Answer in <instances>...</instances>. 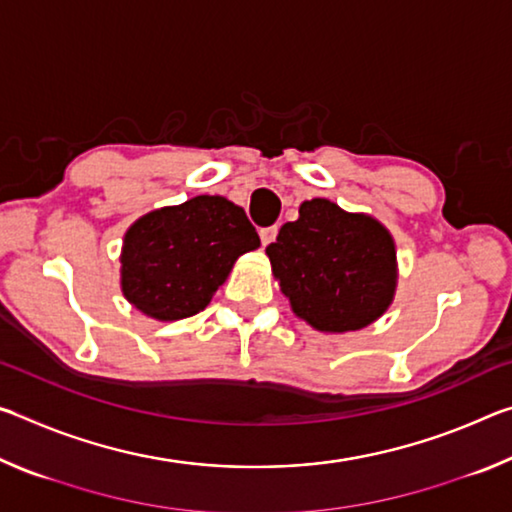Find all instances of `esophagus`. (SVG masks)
<instances>
[{
    "mask_svg": "<svg viewBox=\"0 0 512 512\" xmlns=\"http://www.w3.org/2000/svg\"><path fill=\"white\" fill-rule=\"evenodd\" d=\"M275 237H277V228H275V225H271V228H262V230H259V239H262V246L273 244Z\"/></svg>",
    "mask_w": 512,
    "mask_h": 512,
    "instance_id": "1",
    "label": "esophagus"
}]
</instances>
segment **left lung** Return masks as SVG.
<instances>
[{
  "label": "left lung",
  "instance_id": "left-lung-1",
  "mask_svg": "<svg viewBox=\"0 0 512 512\" xmlns=\"http://www.w3.org/2000/svg\"><path fill=\"white\" fill-rule=\"evenodd\" d=\"M266 248L291 311L318 332L345 334L375 323L393 305L397 250L375 216L311 198Z\"/></svg>",
  "mask_w": 512,
  "mask_h": 512
}]
</instances>
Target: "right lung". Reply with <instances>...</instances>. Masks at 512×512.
<instances>
[{
	"mask_svg": "<svg viewBox=\"0 0 512 512\" xmlns=\"http://www.w3.org/2000/svg\"><path fill=\"white\" fill-rule=\"evenodd\" d=\"M259 248L244 207L194 196L137 219L124 235L119 284L144 316L171 323L210 305L237 259Z\"/></svg>",
	"mask_w": 512,
	"mask_h": 512,
	"instance_id": "1",
	"label": "right lung"
}]
</instances>
